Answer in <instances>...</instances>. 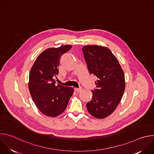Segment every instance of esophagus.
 I'll use <instances>...</instances> for the list:
<instances>
[{
  "label": "esophagus",
  "mask_w": 154,
  "mask_h": 154,
  "mask_svg": "<svg viewBox=\"0 0 154 154\" xmlns=\"http://www.w3.org/2000/svg\"><path fill=\"white\" fill-rule=\"evenodd\" d=\"M74 90H75V91L77 92V93H79V92L82 90V88H75L74 89Z\"/></svg>",
  "instance_id": "34e87169"
}]
</instances>
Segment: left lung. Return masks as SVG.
<instances>
[{
  "label": "left lung",
  "instance_id": "8db88e82",
  "mask_svg": "<svg viewBox=\"0 0 154 154\" xmlns=\"http://www.w3.org/2000/svg\"><path fill=\"white\" fill-rule=\"evenodd\" d=\"M85 60L90 74L96 75V88L93 98L87 102L88 112L98 119L110 115L121 102L125 87L122 69L108 48L96 45L83 47Z\"/></svg>",
  "mask_w": 154,
  "mask_h": 154
}]
</instances>
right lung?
Here are the masks:
<instances>
[{"mask_svg": "<svg viewBox=\"0 0 154 154\" xmlns=\"http://www.w3.org/2000/svg\"><path fill=\"white\" fill-rule=\"evenodd\" d=\"M71 45L49 48L39 54L29 74V88L36 106L45 115L55 117L66 108L74 90L71 87L55 86L54 77L58 74L61 56L69 51Z\"/></svg>", "mask_w": 154, "mask_h": 154, "instance_id": "right-lung-1", "label": "right lung"}]
</instances>
